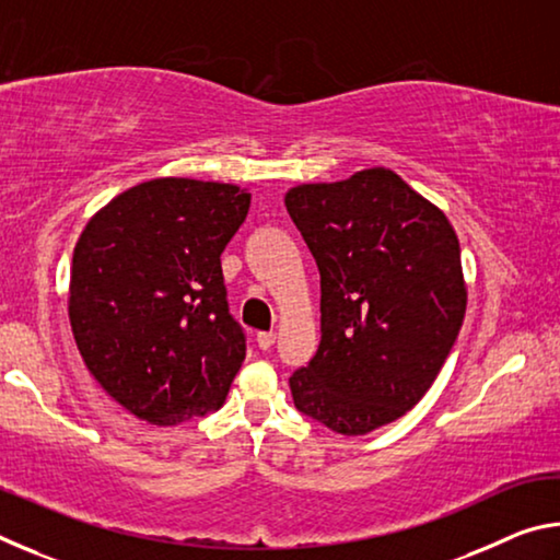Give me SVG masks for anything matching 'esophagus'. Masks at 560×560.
<instances>
[{
	"instance_id": "1",
	"label": "esophagus",
	"mask_w": 560,
	"mask_h": 560,
	"mask_svg": "<svg viewBox=\"0 0 560 560\" xmlns=\"http://www.w3.org/2000/svg\"><path fill=\"white\" fill-rule=\"evenodd\" d=\"M257 343L261 350H269L277 343V334H273V330H261V334H257Z\"/></svg>"
}]
</instances>
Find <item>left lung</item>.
<instances>
[{"label":"left lung","instance_id":"obj_1","mask_svg":"<svg viewBox=\"0 0 560 560\" xmlns=\"http://www.w3.org/2000/svg\"><path fill=\"white\" fill-rule=\"evenodd\" d=\"M287 210L320 271V343L293 405L346 438L395 422L442 371L467 311L459 240L387 167L291 187Z\"/></svg>","mask_w":560,"mask_h":560}]
</instances>
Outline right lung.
<instances>
[{
    "instance_id": "right-lung-1",
    "label": "right lung",
    "mask_w": 560,
    "mask_h": 560,
    "mask_svg": "<svg viewBox=\"0 0 560 560\" xmlns=\"http://www.w3.org/2000/svg\"><path fill=\"white\" fill-rule=\"evenodd\" d=\"M249 189L158 177L101 207L73 249L69 320L91 375L150 424L222 407L246 355L222 252Z\"/></svg>"
}]
</instances>
